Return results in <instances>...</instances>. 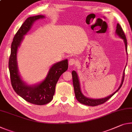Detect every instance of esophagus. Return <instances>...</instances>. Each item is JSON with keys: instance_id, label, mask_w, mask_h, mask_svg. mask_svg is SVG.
I'll use <instances>...</instances> for the list:
<instances>
[{"instance_id": "34e87169", "label": "esophagus", "mask_w": 132, "mask_h": 132, "mask_svg": "<svg viewBox=\"0 0 132 132\" xmlns=\"http://www.w3.org/2000/svg\"><path fill=\"white\" fill-rule=\"evenodd\" d=\"M77 64V61L75 59H70L69 61V64L70 66H73V65H75V64Z\"/></svg>"}]
</instances>
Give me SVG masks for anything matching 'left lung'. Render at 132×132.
<instances>
[{
  "mask_svg": "<svg viewBox=\"0 0 132 132\" xmlns=\"http://www.w3.org/2000/svg\"><path fill=\"white\" fill-rule=\"evenodd\" d=\"M116 33L118 36L123 39V41L125 42V47H126V50L127 52V39L126 36H125V34L124 32H123V29L122 27L120 26V25L119 23L117 24L116 26ZM72 79H73V87H74V90H75V96H76V99L77 101L80 102V103L85 104V105L87 106H95L99 105V104H103L104 102L108 101V100L110 99V97H112L115 93H116L117 92H118L121 87H122V84L123 83V81H124V77H125V72H123V76L122 77V82H121V84L120 86L119 87L117 90L114 92L113 93H112V95L110 96H108V97H106L104 98H102V99H91V98H88L86 97L84 95H83V93H81V89H80V83H79V80L78 78V75H77V73L75 72V70H73L72 72Z\"/></svg>",
  "mask_w": 132,
  "mask_h": 132,
  "instance_id": "obj_1",
  "label": "left lung"
}]
</instances>
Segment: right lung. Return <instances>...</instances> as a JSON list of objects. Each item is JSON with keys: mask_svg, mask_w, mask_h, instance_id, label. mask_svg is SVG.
I'll list each match as a JSON object with an SVG mask.
<instances>
[{"mask_svg": "<svg viewBox=\"0 0 132 132\" xmlns=\"http://www.w3.org/2000/svg\"><path fill=\"white\" fill-rule=\"evenodd\" d=\"M45 18L43 15L31 16L24 21L14 35L11 45V52L9 60L10 80L14 90L26 101L37 105L46 104L53 99L55 87L60 76L68 70V60L54 64L50 68L47 76L41 83L37 85H27L21 79L19 73L17 52L24 36L31 29L35 21Z\"/></svg>", "mask_w": 132, "mask_h": 132, "instance_id": "obj_1", "label": "right lung"}]
</instances>
